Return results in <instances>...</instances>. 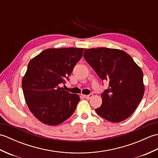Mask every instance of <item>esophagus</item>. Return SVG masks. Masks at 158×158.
<instances>
[{"label":"esophagus","instance_id":"1","mask_svg":"<svg viewBox=\"0 0 158 158\" xmlns=\"http://www.w3.org/2000/svg\"><path fill=\"white\" fill-rule=\"evenodd\" d=\"M92 94H89V95H83V97H84L85 98H86V99H89V98H91L92 97Z\"/></svg>","mask_w":158,"mask_h":158}]
</instances>
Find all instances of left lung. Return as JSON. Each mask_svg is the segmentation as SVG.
<instances>
[{
    "mask_svg": "<svg viewBox=\"0 0 158 158\" xmlns=\"http://www.w3.org/2000/svg\"><path fill=\"white\" fill-rule=\"evenodd\" d=\"M83 56L100 78L109 82L108 89L101 95V106L95 109L97 114L113 123L128 118L145 93L141 69L121 49H85Z\"/></svg>",
    "mask_w": 158,
    "mask_h": 158,
    "instance_id": "1",
    "label": "left lung"
}]
</instances>
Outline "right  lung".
I'll return each instance as SVG.
<instances>
[{"instance_id":"right-lung-1","label":"right lung","mask_w":158,"mask_h":158,"mask_svg":"<svg viewBox=\"0 0 158 158\" xmlns=\"http://www.w3.org/2000/svg\"><path fill=\"white\" fill-rule=\"evenodd\" d=\"M83 48H50L29 62L22 78L26 105L40 122L57 126L73 115L80 98L60 88L83 56Z\"/></svg>"}]
</instances>
